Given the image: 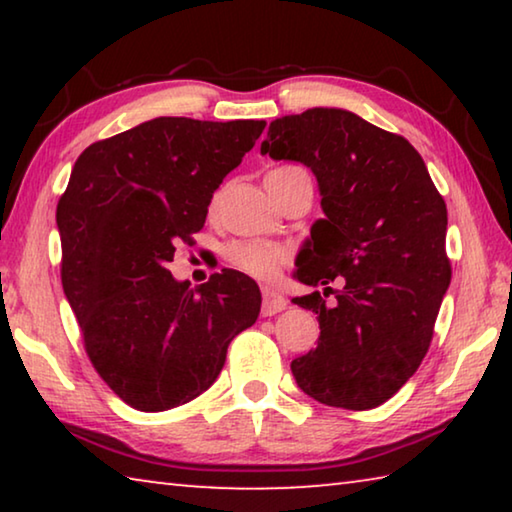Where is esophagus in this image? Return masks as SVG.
Returning a JSON list of instances; mask_svg holds the SVG:
<instances>
[{"instance_id": "34e87169", "label": "esophagus", "mask_w": 512, "mask_h": 512, "mask_svg": "<svg viewBox=\"0 0 512 512\" xmlns=\"http://www.w3.org/2000/svg\"><path fill=\"white\" fill-rule=\"evenodd\" d=\"M262 296H264V302H262L264 316H275V314H280V311L287 309V300H284V296H280L277 291L262 289Z\"/></svg>"}]
</instances>
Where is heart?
Masks as SVG:
<instances>
[{
	"mask_svg": "<svg viewBox=\"0 0 512 512\" xmlns=\"http://www.w3.org/2000/svg\"><path fill=\"white\" fill-rule=\"evenodd\" d=\"M296 173H307L296 164H287V167H277L268 173L266 180H282ZM225 259L237 271L246 273L255 280H275L284 266L289 264L291 253L287 246L271 244V241H235L225 250Z\"/></svg>",
	"mask_w": 512,
	"mask_h": 512,
	"instance_id": "obj_1",
	"label": "heart"
}]
</instances>
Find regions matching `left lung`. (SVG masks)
I'll return each mask as SVG.
<instances>
[{"label": "left lung", "mask_w": 512, "mask_h": 512, "mask_svg": "<svg viewBox=\"0 0 512 512\" xmlns=\"http://www.w3.org/2000/svg\"><path fill=\"white\" fill-rule=\"evenodd\" d=\"M262 153L305 164L323 196L325 219L311 225L296 277L325 291L343 282L334 305L318 291L293 298L320 325L316 350L291 361L293 377L320 404L375 409L418 370L452 280L443 196L402 135L341 108L271 121Z\"/></svg>", "instance_id": "obj_1"}]
</instances>
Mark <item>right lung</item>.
<instances>
[{
    "label": "right lung",
    "instance_id": "add662e5",
    "mask_svg": "<svg viewBox=\"0 0 512 512\" xmlns=\"http://www.w3.org/2000/svg\"><path fill=\"white\" fill-rule=\"evenodd\" d=\"M264 126L158 117L90 144L74 164L56 210L60 280L94 370L137 411L207 391L230 341L259 316L248 275L221 271L192 289L167 264Z\"/></svg>",
    "mask_w": 512,
    "mask_h": 512
}]
</instances>
